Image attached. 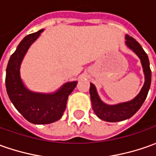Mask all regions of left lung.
I'll list each match as a JSON object with an SVG mask.
<instances>
[{
	"mask_svg": "<svg viewBox=\"0 0 156 156\" xmlns=\"http://www.w3.org/2000/svg\"><path fill=\"white\" fill-rule=\"evenodd\" d=\"M126 40L127 46L132 51L135 52L140 58L145 75V82L140 93L133 100L117 105H107L102 102L97 95L95 85L93 83H90V93L93 110L101 119L108 122H117L125 120L126 119L131 118L132 115L136 114L144 102L151 83V70L149 67V60L147 54L143 49L140 44L132 37L126 35Z\"/></svg>",
	"mask_w": 156,
	"mask_h": 156,
	"instance_id": "obj_1",
	"label": "left lung"
}]
</instances>
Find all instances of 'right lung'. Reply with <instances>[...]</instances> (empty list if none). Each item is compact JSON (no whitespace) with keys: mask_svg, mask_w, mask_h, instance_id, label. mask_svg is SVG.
<instances>
[{"mask_svg":"<svg viewBox=\"0 0 156 156\" xmlns=\"http://www.w3.org/2000/svg\"><path fill=\"white\" fill-rule=\"evenodd\" d=\"M42 30L26 36L9 59L6 74L7 95L13 106L29 122L38 125L57 121L63 115L66 101L78 82L66 83L54 94H39L28 90L23 84L20 67L25 53Z\"/></svg>","mask_w":156,"mask_h":156,"instance_id":"right-lung-1","label":"right lung"}]
</instances>
